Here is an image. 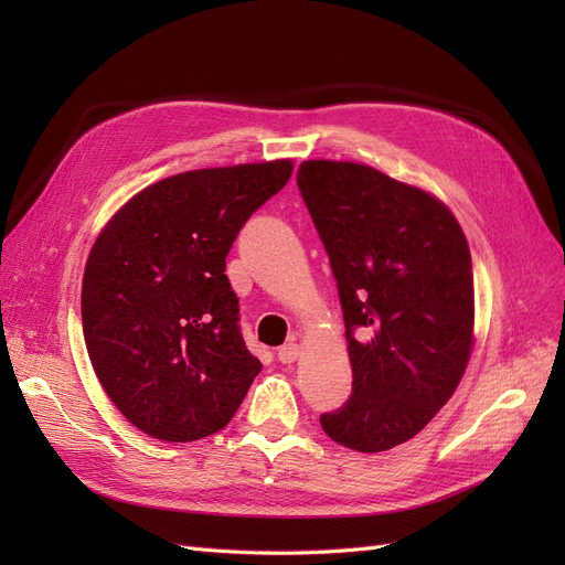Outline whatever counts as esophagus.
<instances>
[{
    "label": "esophagus",
    "instance_id": "esophagus-1",
    "mask_svg": "<svg viewBox=\"0 0 565 565\" xmlns=\"http://www.w3.org/2000/svg\"><path fill=\"white\" fill-rule=\"evenodd\" d=\"M299 344H297V341H287V344L285 347H280L278 349V361L280 363H285V365H289V363H295L297 361V358H299Z\"/></svg>",
    "mask_w": 565,
    "mask_h": 565
}]
</instances>
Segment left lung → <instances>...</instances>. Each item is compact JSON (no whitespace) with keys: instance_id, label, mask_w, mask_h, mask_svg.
Listing matches in <instances>:
<instances>
[{"instance_id":"obj_1","label":"left lung","mask_w":565,"mask_h":565,"mask_svg":"<svg viewBox=\"0 0 565 565\" xmlns=\"http://www.w3.org/2000/svg\"><path fill=\"white\" fill-rule=\"evenodd\" d=\"M297 185L344 311L351 398L320 415L358 452L417 436L450 401L473 341L467 237L434 195L355 162H301Z\"/></svg>"}]
</instances>
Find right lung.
I'll list each match as a JSON object with an SVG mask.
<instances>
[{"label": "right lung", "instance_id": "right-lung-1", "mask_svg": "<svg viewBox=\"0 0 565 565\" xmlns=\"http://www.w3.org/2000/svg\"><path fill=\"white\" fill-rule=\"evenodd\" d=\"M292 162L195 169L134 195L84 268L82 330L100 386L136 429L188 443L231 422L262 372L226 276L237 233Z\"/></svg>", "mask_w": 565, "mask_h": 565}]
</instances>
